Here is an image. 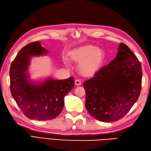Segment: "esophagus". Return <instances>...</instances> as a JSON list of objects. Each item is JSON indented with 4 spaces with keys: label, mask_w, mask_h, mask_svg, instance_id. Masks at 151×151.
<instances>
[{
    "label": "esophagus",
    "mask_w": 151,
    "mask_h": 151,
    "mask_svg": "<svg viewBox=\"0 0 151 151\" xmlns=\"http://www.w3.org/2000/svg\"><path fill=\"white\" fill-rule=\"evenodd\" d=\"M75 84H76V86L81 85V81H80V80H78V79L75 80Z\"/></svg>",
    "instance_id": "esophagus-1"
}]
</instances>
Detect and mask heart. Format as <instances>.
<instances>
[{
	"label": "heart",
	"instance_id": "1",
	"mask_svg": "<svg viewBox=\"0 0 151 151\" xmlns=\"http://www.w3.org/2000/svg\"><path fill=\"white\" fill-rule=\"evenodd\" d=\"M72 60L79 62L80 71L85 75L96 73L104 63L105 55L104 51L96 46L86 45L72 50L69 53ZM66 67H70L69 61H64Z\"/></svg>",
	"mask_w": 151,
	"mask_h": 151
}]
</instances>
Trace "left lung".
Masks as SVG:
<instances>
[{
	"instance_id": "obj_1",
	"label": "left lung",
	"mask_w": 151,
	"mask_h": 151,
	"mask_svg": "<svg viewBox=\"0 0 151 151\" xmlns=\"http://www.w3.org/2000/svg\"><path fill=\"white\" fill-rule=\"evenodd\" d=\"M141 81L140 62L120 43L116 58L84 82L88 113L101 122L121 119L137 101Z\"/></svg>"
}]
</instances>
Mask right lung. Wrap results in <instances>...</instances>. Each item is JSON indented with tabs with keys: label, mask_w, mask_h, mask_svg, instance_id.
Returning <instances> with one entry per match:
<instances>
[{
	"label": "right lung",
	"mask_w": 151,
	"mask_h": 151,
	"mask_svg": "<svg viewBox=\"0 0 151 151\" xmlns=\"http://www.w3.org/2000/svg\"><path fill=\"white\" fill-rule=\"evenodd\" d=\"M48 54V50L37 41L23 47L11 64L12 96L23 113L31 119L48 120L57 117L63 109L65 96L75 86L72 76L64 80L50 76L31 78L29 69L32 57Z\"/></svg>",
	"instance_id": "1"
}]
</instances>
